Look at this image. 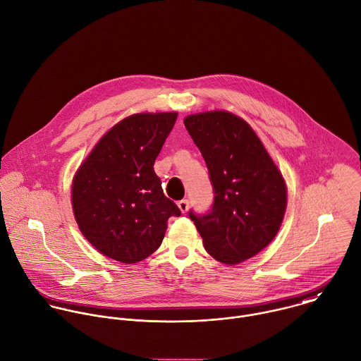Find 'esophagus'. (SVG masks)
<instances>
[{
  "label": "esophagus",
  "instance_id": "1",
  "mask_svg": "<svg viewBox=\"0 0 361 361\" xmlns=\"http://www.w3.org/2000/svg\"><path fill=\"white\" fill-rule=\"evenodd\" d=\"M178 208H180V211L183 212V214H185L187 211H188V208H190V202H188V200H181V201H178Z\"/></svg>",
  "mask_w": 361,
  "mask_h": 361
}]
</instances>
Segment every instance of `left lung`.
<instances>
[{"mask_svg":"<svg viewBox=\"0 0 361 361\" xmlns=\"http://www.w3.org/2000/svg\"><path fill=\"white\" fill-rule=\"evenodd\" d=\"M184 125L215 194L207 214L191 209L188 215L215 260L242 263L263 250L281 226L287 208L281 171L250 125L231 112L190 115Z\"/></svg>","mask_w":361,"mask_h":361,"instance_id":"8db88e82","label":"left lung"}]
</instances>
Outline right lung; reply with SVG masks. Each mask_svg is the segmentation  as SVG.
Returning <instances> with one entry per match:
<instances>
[{"mask_svg": "<svg viewBox=\"0 0 361 361\" xmlns=\"http://www.w3.org/2000/svg\"><path fill=\"white\" fill-rule=\"evenodd\" d=\"M177 112L135 114L111 128L77 170L71 202L85 239L121 263L159 249L170 216H180L154 173Z\"/></svg>", "mask_w": 361, "mask_h": 361, "instance_id": "right-lung-1", "label": "right lung"}]
</instances>
